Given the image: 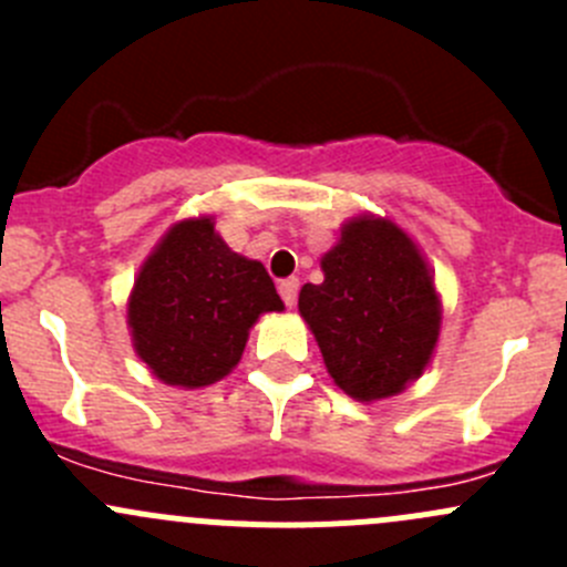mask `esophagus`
Instances as JSON below:
<instances>
[{
  "instance_id": "obj_1",
  "label": "esophagus",
  "mask_w": 567,
  "mask_h": 567,
  "mask_svg": "<svg viewBox=\"0 0 567 567\" xmlns=\"http://www.w3.org/2000/svg\"><path fill=\"white\" fill-rule=\"evenodd\" d=\"M279 296H282L285 305L296 307V299H299V279H282V282H279Z\"/></svg>"
}]
</instances>
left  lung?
I'll list each match as a JSON object with an SVG mask.
<instances>
[{"mask_svg": "<svg viewBox=\"0 0 567 567\" xmlns=\"http://www.w3.org/2000/svg\"><path fill=\"white\" fill-rule=\"evenodd\" d=\"M299 312L334 384L351 398H392L420 379L442 329V301L416 244L390 219L353 216L320 257Z\"/></svg>", "mask_w": 567, "mask_h": 567, "instance_id": "obj_1", "label": "left lung"}]
</instances>
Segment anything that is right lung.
Masks as SVG:
<instances>
[{
	"label": "right lung",
	"instance_id": "obj_1",
	"mask_svg": "<svg viewBox=\"0 0 567 567\" xmlns=\"http://www.w3.org/2000/svg\"><path fill=\"white\" fill-rule=\"evenodd\" d=\"M282 310L262 262L236 255L199 216L177 221L142 262L128 326L158 381L197 390L236 368L262 312Z\"/></svg>",
	"mask_w": 567,
	"mask_h": 567
}]
</instances>
